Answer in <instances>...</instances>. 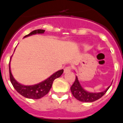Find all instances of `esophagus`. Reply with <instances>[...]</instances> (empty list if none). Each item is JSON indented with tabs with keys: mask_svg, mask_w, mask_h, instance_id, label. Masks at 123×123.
Instances as JSON below:
<instances>
[{
	"mask_svg": "<svg viewBox=\"0 0 123 123\" xmlns=\"http://www.w3.org/2000/svg\"><path fill=\"white\" fill-rule=\"evenodd\" d=\"M72 67H70V66H68V67H67L65 68L64 69V73H68V72H70L71 70H72Z\"/></svg>",
	"mask_w": 123,
	"mask_h": 123,
	"instance_id": "34e87169",
	"label": "esophagus"
}]
</instances>
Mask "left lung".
I'll list each match as a JSON object with an SVG mask.
<instances>
[{
	"label": "left lung",
	"instance_id": "left-lung-1",
	"mask_svg": "<svg viewBox=\"0 0 123 123\" xmlns=\"http://www.w3.org/2000/svg\"><path fill=\"white\" fill-rule=\"evenodd\" d=\"M110 87V86L108 87V88L104 92H99V93H90L83 88L78 81V77L76 76L75 81L71 86L70 90H71L73 96L78 100L80 101L81 102L90 103L93 102L94 101L98 100L100 98L102 97L104 94L106 93Z\"/></svg>",
	"mask_w": 123,
	"mask_h": 123
}]
</instances>
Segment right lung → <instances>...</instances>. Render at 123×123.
<instances>
[{"mask_svg": "<svg viewBox=\"0 0 123 123\" xmlns=\"http://www.w3.org/2000/svg\"><path fill=\"white\" fill-rule=\"evenodd\" d=\"M44 32H45L44 30L38 29V30H33L30 32L29 34L24 37V38L30 36L31 35L37 34V33H43ZM63 73V70H59L53 73L47 80L43 81L42 82L37 84V85H34L25 86L21 85L14 79V78L12 74L10 65H9L10 80L13 88L22 96L27 98H30V99H40L46 95L51 89L53 81L57 78L60 77Z\"/></svg>", "mask_w": 123, "mask_h": 123, "instance_id": "add662e5", "label": "right lung"}]
</instances>
